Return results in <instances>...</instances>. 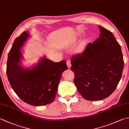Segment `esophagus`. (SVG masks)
Wrapping results in <instances>:
<instances>
[{
    "label": "esophagus",
    "instance_id": "34e87169",
    "mask_svg": "<svg viewBox=\"0 0 129 129\" xmlns=\"http://www.w3.org/2000/svg\"><path fill=\"white\" fill-rule=\"evenodd\" d=\"M67 66L68 67V68H70L71 67V65H72V64H71V61L70 60H68L67 61Z\"/></svg>",
    "mask_w": 129,
    "mask_h": 129
}]
</instances>
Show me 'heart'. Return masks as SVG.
I'll use <instances>...</instances> for the list:
<instances>
[{
  "instance_id": "b5f03b06",
  "label": "heart",
  "mask_w": 129,
  "mask_h": 129,
  "mask_svg": "<svg viewBox=\"0 0 129 129\" xmlns=\"http://www.w3.org/2000/svg\"><path fill=\"white\" fill-rule=\"evenodd\" d=\"M85 46H86V42H82L79 45L77 49H76V51H77V53H81L82 51H83L85 48Z\"/></svg>"
}]
</instances>
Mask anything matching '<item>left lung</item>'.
<instances>
[{
	"mask_svg": "<svg viewBox=\"0 0 129 129\" xmlns=\"http://www.w3.org/2000/svg\"><path fill=\"white\" fill-rule=\"evenodd\" d=\"M99 28V38L71 59L76 88L90 101L103 100L114 91L124 65L121 46L113 33L101 26Z\"/></svg>",
	"mask_w": 129,
	"mask_h": 129,
	"instance_id": "1",
	"label": "left lung"
}]
</instances>
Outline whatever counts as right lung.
I'll use <instances>...</instances> for the list:
<instances>
[{"label":"right lung","mask_w":129,"mask_h":129,"mask_svg":"<svg viewBox=\"0 0 129 129\" xmlns=\"http://www.w3.org/2000/svg\"><path fill=\"white\" fill-rule=\"evenodd\" d=\"M29 37V33L24 31L14 42L8 54L7 77L24 102L33 106L45 105L54 100L62 73L68 67L65 60L55 62L44 56L31 69H24L21 65L20 48Z\"/></svg>","instance_id":"1"}]
</instances>
